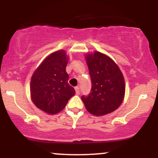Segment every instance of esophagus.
<instances>
[{
  "instance_id": "1",
  "label": "esophagus",
  "mask_w": 158,
  "mask_h": 158,
  "mask_svg": "<svg viewBox=\"0 0 158 158\" xmlns=\"http://www.w3.org/2000/svg\"><path fill=\"white\" fill-rule=\"evenodd\" d=\"M75 90H76V93H77V94H80V89H79V87H76Z\"/></svg>"
}]
</instances>
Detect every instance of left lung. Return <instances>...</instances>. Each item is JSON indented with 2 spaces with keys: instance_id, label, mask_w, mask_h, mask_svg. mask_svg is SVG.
<instances>
[{
  "instance_id": "8db88e82",
  "label": "left lung",
  "mask_w": 158,
  "mask_h": 158,
  "mask_svg": "<svg viewBox=\"0 0 158 158\" xmlns=\"http://www.w3.org/2000/svg\"><path fill=\"white\" fill-rule=\"evenodd\" d=\"M91 79V90L81 99L95 116L110 114L119 108L125 96V80L119 67L105 54L95 51L85 56Z\"/></svg>"
}]
</instances>
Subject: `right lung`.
<instances>
[{
  "label": "right lung",
  "instance_id": "right-lung-1",
  "mask_svg": "<svg viewBox=\"0 0 158 158\" xmlns=\"http://www.w3.org/2000/svg\"><path fill=\"white\" fill-rule=\"evenodd\" d=\"M68 62L64 50L52 52L41 62L31 78L32 101L38 108L49 114H56L64 109L76 94L68 84Z\"/></svg>",
  "mask_w": 158,
  "mask_h": 158
}]
</instances>
